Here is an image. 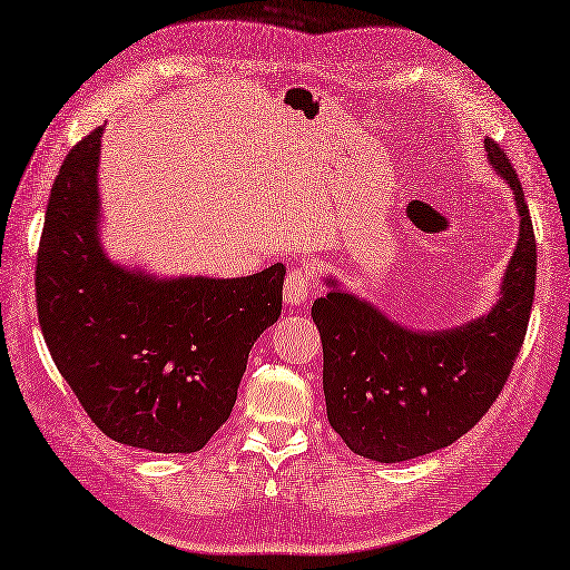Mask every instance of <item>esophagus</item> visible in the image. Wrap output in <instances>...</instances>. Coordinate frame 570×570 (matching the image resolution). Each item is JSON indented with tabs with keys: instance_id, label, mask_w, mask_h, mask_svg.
<instances>
[{
	"instance_id": "obj_1",
	"label": "esophagus",
	"mask_w": 570,
	"mask_h": 570,
	"mask_svg": "<svg viewBox=\"0 0 570 570\" xmlns=\"http://www.w3.org/2000/svg\"><path fill=\"white\" fill-rule=\"evenodd\" d=\"M314 285V275L307 268H293L285 277V302L289 307H299V304L307 302L309 289Z\"/></svg>"
}]
</instances>
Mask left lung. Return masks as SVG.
Instances as JSON below:
<instances>
[{
  "label": "left lung",
  "mask_w": 570,
  "mask_h": 570,
  "mask_svg": "<svg viewBox=\"0 0 570 570\" xmlns=\"http://www.w3.org/2000/svg\"><path fill=\"white\" fill-rule=\"evenodd\" d=\"M483 145L520 210L518 248L491 314L452 331L413 333L341 289L312 304L328 423L367 460L404 462L460 440L503 392L522 348L537 277L532 217L505 149L489 137Z\"/></svg>",
  "instance_id": "8db88e82"
}]
</instances>
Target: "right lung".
Masks as SVG:
<instances>
[{
  "label": "right lung",
  "instance_id": "obj_1",
  "mask_svg": "<svg viewBox=\"0 0 570 570\" xmlns=\"http://www.w3.org/2000/svg\"><path fill=\"white\" fill-rule=\"evenodd\" d=\"M101 128L55 178L36 261L48 351L94 425L149 452H198L229 419L254 341L283 309L281 263L237 281H155L96 239Z\"/></svg>",
  "mask_w": 570,
  "mask_h": 570
}]
</instances>
